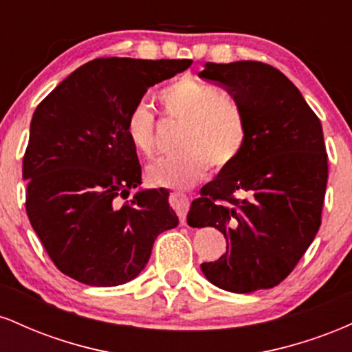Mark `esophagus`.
<instances>
[{
	"mask_svg": "<svg viewBox=\"0 0 352 352\" xmlns=\"http://www.w3.org/2000/svg\"><path fill=\"white\" fill-rule=\"evenodd\" d=\"M170 204L175 208L177 215H179L182 223H185V218H187V212L190 208V199L188 195H185L184 192H172L170 193Z\"/></svg>",
	"mask_w": 352,
	"mask_h": 352,
	"instance_id": "34e87169",
	"label": "esophagus"
}]
</instances>
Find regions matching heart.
<instances>
[{"label":"heart","mask_w":352,"mask_h":352,"mask_svg":"<svg viewBox=\"0 0 352 352\" xmlns=\"http://www.w3.org/2000/svg\"><path fill=\"white\" fill-rule=\"evenodd\" d=\"M164 114L180 120L175 145L180 148L148 165L147 180L185 188L204 179L208 167L220 172L238 160L248 139L243 106L233 92L192 78H182L159 92ZM125 135L140 157L155 152V116L135 104L125 117Z\"/></svg>","instance_id":"heart-1"}]
</instances>
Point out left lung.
I'll return each mask as SVG.
<instances>
[{
  "label": "left lung",
  "instance_id": "obj_1",
  "mask_svg": "<svg viewBox=\"0 0 352 352\" xmlns=\"http://www.w3.org/2000/svg\"><path fill=\"white\" fill-rule=\"evenodd\" d=\"M199 76L233 92L248 124L241 155L200 190L187 215L192 227H215L227 238V253L201 263V272L232 293L273 288L293 272L321 225L328 184L321 122L270 64L207 63Z\"/></svg>",
  "mask_w": 352,
  "mask_h": 352
}]
</instances>
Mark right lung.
<instances>
[{
    "label": "right lung",
    "mask_w": 352,
    "mask_h": 352,
    "mask_svg": "<svg viewBox=\"0 0 352 352\" xmlns=\"http://www.w3.org/2000/svg\"><path fill=\"white\" fill-rule=\"evenodd\" d=\"M190 59L99 58L67 76L36 107L23 157L26 213L59 272L89 286L139 274L155 238L179 217L165 188L139 190L125 117L147 89Z\"/></svg>",
    "instance_id": "obj_1"
}]
</instances>
